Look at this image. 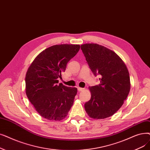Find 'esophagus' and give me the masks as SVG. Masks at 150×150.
Returning <instances> with one entry per match:
<instances>
[{
	"label": "esophagus",
	"instance_id": "34e87169",
	"mask_svg": "<svg viewBox=\"0 0 150 150\" xmlns=\"http://www.w3.org/2000/svg\"><path fill=\"white\" fill-rule=\"evenodd\" d=\"M77 89H78V91H79V92H80V91H83L84 90V88H80V87H78V88H77Z\"/></svg>",
	"mask_w": 150,
	"mask_h": 150
}]
</instances>
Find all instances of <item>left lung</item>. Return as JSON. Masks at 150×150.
Returning a JSON list of instances; mask_svg holds the SVG:
<instances>
[{"mask_svg":"<svg viewBox=\"0 0 150 150\" xmlns=\"http://www.w3.org/2000/svg\"><path fill=\"white\" fill-rule=\"evenodd\" d=\"M89 69L100 83L89 87L91 99L84 104L88 115L94 119H104L121 107L131 88L126 66L114 51L96 43L81 45Z\"/></svg>","mask_w":150,"mask_h":150,"instance_id":"8db88e82","label":"left lung"}]
</instances>
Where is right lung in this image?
Here are the masks:
<instances>
[{
    "instance_id": "obj_1",
    "label": "right lung",
    "mask_w": 150,
    "mask_h": 150,
    "mask_svg": "<svg viewBox=\"0 0 150 150\" xmlns=\"http://www.w3.org/2000/svg\"><path fill=\"white\" fill-rule=\"evenodd\" d=\"M79 45H56L43 50L32 62L25 75V93L43 118L61 121L73 105L76 88L59 83L67 64L79 52Z\"/></svg>"
}]
</instances>
